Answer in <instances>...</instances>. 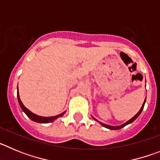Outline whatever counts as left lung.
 Instances as JSON below:
<instances>
[{"label":"left lung","instance_id":"1","mask_svg":"<svg viewBox=\"0 0 160 160\" xmlns=\"http://www.w3.org/2000/svg\"><path fill=\"white\" fill-rule=\"evenodd\" d=\"M145 102H146V98H145V100H144L143 104H142V107H141V109H140V110H139V111H138V112L136 114H135V116L133 117L132 118H131V119H130V120H128V122H125V123L122 124V125H120V126H117V127H113V126L107 125V124H104V123H102V122H100L99 121H98V120L95 119V118H94L93 116H92V118H94V120H96V121H98V122H100V124H101L102 126H103V127H104V128H108V129H111V130H118V129H121V128H124L125 126H127V125H128V124L131 123V122H132L133 121H135V120L137 118H138V115H139V114H141V112H142V110H143V107H144V104H145Z\"/></svg>","mask_w":160,"mask_h":160}]
</instances>
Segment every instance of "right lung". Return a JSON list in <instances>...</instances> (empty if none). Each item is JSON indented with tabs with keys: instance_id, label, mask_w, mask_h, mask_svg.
I'll return each mask as SVG.
<instances>
[{
	"instance_id": "right-lung-1",
	"label": "right lung",
	"mask_w": 160,
	"mask_h": 160,
	"mask_svg": "<svg viewBox=\"0 0 160 160\" xmlns=\"http://www.w3.org/2000/svg\"><path fill=\"white\" fill-rule=\"evenodd\" d=\"M18 102H19L20 104V107H21L22 111L25 113V114H26V115H27L31 120L34 121V122H40V123H49V122H53L55 119H57V118H59V117L62 116L63 114H65V112H63L62 114H58V115L52 116V117H42V116H39V115H37V114H33V113L31 112L29 110H28V109L23 105V103L22 102V101H21V99H20L19 93H18Z\"/></svg>"
}]
</instances>
